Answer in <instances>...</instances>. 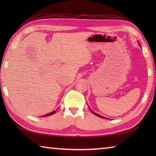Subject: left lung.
<instances>
[{
  "instance_id": "obj_1",
  "label": "left lung",
  "mask_w": 156,
  "mask_h": 156,
  "mask_svg": "<svg viewBox=\"0 0 156 156\" xmlns=\"http://www.w3.org/2000/svg\"><path fill=\"white\" fill-rule=\"evenodd\" d=\"M90 111H92V113H93L94 115H95L96 116H97V117H101V118H104V119H107V118H105V117H102V116H101V115H98V114H97V113H96V112H94V111H92L91 109H90Z\"/></svg>"
}]
</instances>
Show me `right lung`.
Wrapping results in <instances>:
<instances>
[{"mask_svg": "<svg viewBox=\"0 0 156 156\" xmlns=\"http://www.w3.org/2000/svg\"><path fill=\"white\" fill-rule=\"evenodd\" d=\"M55 111H53V112H51L50 113H49V114H47V115H44V117H48V116H50V115H52L55 114ZM41 117H43V116H41Z\"/></svg>", "mask_w": 156, "mask_h": 156, "instance_id": "add662e5", "label": "right lung"}]
</instances>
